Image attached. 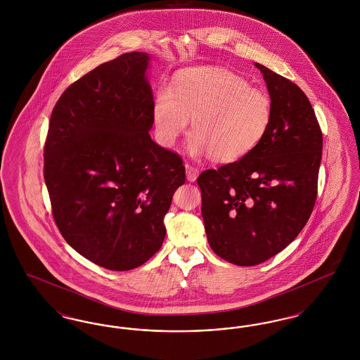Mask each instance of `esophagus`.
<instances>
[{
    "instance_id": "obj_1",
    "label": "esophagus",
    "mask_w": 360,
    "mask_h": 360,
    "mask_svg": "<svg viewBox=\"0 0 360 360\" xmlns=\"http://www.w3.org/2000/svg\"><path fill=\"white\" fill-rule=\"evenodd\" d=\"M185 167H186V178H188V181H190V182H194V181L197 179L198 174H200V170H198L197 167L191 166V165H186Z\"/></svg>"
}]
</instances>
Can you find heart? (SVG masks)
<instances>
[{
  "mask_svg": "<svg viewBox=\"0 0 360 360\" xmlns=\"http://www.w3.org/2000/svg\"><path fill=\"white\" fill-rule=\"evenodd\" d=\"M158 140L172 146L191 119L188 151L216 162H235L250 154L271 121L270 97L228 70L195 68L162 90L153 110Z\"/></svg>",
  "mask_w": 360,
  "mask_h": 360,
  "instance_id": "1",
  "label": "heart"
}]
</instances>
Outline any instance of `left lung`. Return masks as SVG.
Segmentation results:
<instances>
[{"instance_id":"left-lung-1","label":"left lung","mask_w":360,"mask_h":360,"mask_svg":"<svg viewBox=\"0 0 360 360\" xmlns=\"http://www.w3.org/2000/svg\"><path fill=\"white\" fill-rule=\"evenodd\" d=\"M255 66L271 100L266 135L250 154L197 179L209 245L238 266L263 263L298 236L316 202L323 154V134L305 93Z\"/></svg>"}]
</instances>
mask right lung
Returning <instances> with one entry per match:
<instances>
[{"instance_id": "right-lung-1", "label": "right lung", "mask_w": 360, "mask_h": 360, "mask_svg": "<svg viewBox=\"0 0 360 360\" xmlns=\"http://www.w3.org/2000/svg\"><path fill=\"white\" fill-rule=\"evenodd\" d=\"M147 52H128L70 85L52 110L44 179L70 245L113 271L146 263L185 184L182 159L150 136L154 97Z\"/></svg>"}]
</instances>
